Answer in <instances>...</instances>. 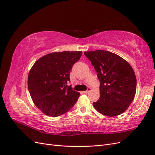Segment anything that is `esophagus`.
<instances>
[{
    "mask_svg": "<svg viewBox=\"0 0 155 155\" xmlns=\"http://www.w3.org/2000/svg\"><path fill=\"white\" fill-rule=\"evenodd\" d=\"M91 89L90 88V87H88V88H87V91H83V92H82V93H84V94H87V93L91 91Z\"/></svg>",
    "mask_w": 155,
    "mask_h": 155,
    "instance_id": "obj_1",
    "label": "esophagus"
}]
</instances>
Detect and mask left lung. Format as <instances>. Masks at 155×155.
<instances>
[{"instance_id": "obj_1", "label": "left lung", "mask_w": 155, "mask_h": 155, "mask_svg": "<svg viewBox=\"0 0 155 155\" xmlns=\"http://www.w3.org/2000/svg\"><path fill=\"white\" fill-rule=\"evenodd\" d=\"M100 81V97L93 103L100 113L115 117L129 107L136 92L137 80L130 64L113 52L97 50L84 52Z\"/></svg>"}]
</instances>
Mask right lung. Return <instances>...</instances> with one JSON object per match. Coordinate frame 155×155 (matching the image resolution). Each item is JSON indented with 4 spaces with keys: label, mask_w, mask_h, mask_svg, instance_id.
<instances>
[{
    "label": "right lung",
    "mask_w": 155,
    "mask_h": 155,
    "mask_svg": "<svg viewBox=\"0 0 155 155\" xmlns=\"http://www.w3.org/2000/svg\"><path fill=\"white\" fill-rule=\"evenodd\" d=\"M82 51L52 52L34 63L28 77V87L35 105L45 115L56 117L75 105L80 93L68 86L72 66Z\"/></svg>",
    "instance_id": "right-lung-1"
}]
</instances>
